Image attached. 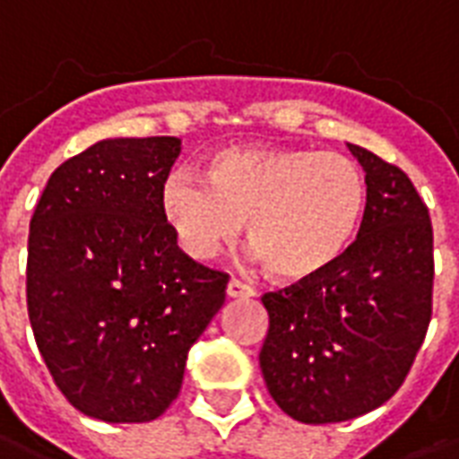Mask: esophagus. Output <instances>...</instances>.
<instances>
[{
	"mask_svg": "<svg viewBox=\"0 0 459 459\" xmlns=\"http://www.w3.org/2000/svg\"><path fill=\"white\" fill-rule=\"evenodd\" d=\"M226 293H229V299H250L253 296V286L243 284L240 279H230L229 286H226Z\"/></svg>",
	"mask_w": 459,
	"mask_h": 459,
	"instance_id": "esophagus-1",
	"label": "esophagus"
}]
</instances>
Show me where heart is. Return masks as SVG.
Segmentation results:
<instances>
[{
  "instance_id": "1",
  "label": "heart",
  "mask_w": 459,
  "mask_h": 459,
  "mask_svg": "<svg viewBox=\"0 0 459 459\" xmlns=\"http://www.w3.org/2000/svg\"><path fill=\"white\" fill-rule=\"evenodd\" d=\"M160 214L185 250L214 257L240 236L274 279L303 284L337 264L359 236L366 180L354 160L293 146H229L204 175L178 166L163 178Z\"/></svg>"
}]
</instances>
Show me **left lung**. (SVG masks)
I'll list each match as a JSON object with an SVG mask.
<instances>
[{
	"mask_svg": "<svg viewBox=\"0 0 459 459\" xmlns=\"http://www.w3.org/2000/svg\"><path fill=\"white\" fill-rule=\"evenodd\" d=\"M366 170V214L323 276L262 296L269 313L260 368L296 421L368 414L404 383L433 307L429 206L402 168L349 144Z\"/></svg>",
	"mask_w": 459,
	"mask_h": 459,
	"instance_id": "obj_1",
	"label": "left lung"
}]
</instances>
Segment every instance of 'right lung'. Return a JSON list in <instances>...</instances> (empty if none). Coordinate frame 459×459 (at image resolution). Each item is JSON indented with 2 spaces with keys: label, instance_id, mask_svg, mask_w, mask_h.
Segmentation results:
<instances>
[{
  "label": "right lung",
  "instance_id": "obj_1",
  "mask_svg": "<svg viewBox=\"0 0 459 459\" xmlns=\"http://www.w3.org/2000/svg\"><path fill=\"white\" fill-rule=\"evenodd\" d=\"M175 136L103 139L50 175L28 233L35 344L66 402L108 424L159 419L229 274L178 247L159 206Z\"/></svg>",
  "mask_w": 459,
  "mask_h": 459
}]
</instances>
